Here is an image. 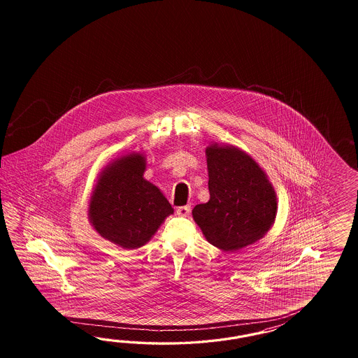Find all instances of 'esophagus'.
<instances>
[{"instance_id": "esophagus-1", "label": "esophagus", "mask_w": 358, "mask_h": 358, "mask_svg": "<svg viewBox=\"0 0 358 358\" xmlns=\"http://www.w3.org/2000/svg\"><path fill=\"white\" fill-rule=\"evenodd\" d=\"M176 213H177L178 217H187L189 213H190V206L177 207Z\"/></svg>"}]
</instances>
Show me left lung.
Wrapping results in <instances>:
<instances>
[{
	"mask_svg": "<svg viewBox=\"0 0 358 358\" xmlns=\"http://www.w3.org/2000/svg\"><path fill=\"white\" fill-rule=\"evenodd\" d=\"M206 160L210 199L193 208V219L210 244L235 253L268 234L277 194L265 171L238 147L210 143Z\"/></svg>",
	"mask_w": 358,
	"mask_h": 358,
	"instance_id": "obj_1",
	"label": "left lung"
}]
</instances>
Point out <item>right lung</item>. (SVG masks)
I'll return each mask as SVG.
<instances>
[{
    "instance_id": "1",
    "label": "right lung",
    "mask_w": 358,
    "mask_h": 358,
    "mask_svg": "<svg viewBox=\"0 0 358 358\" xmlns=\"http://www.w3.org/2000/svg\"><path fill=\"white\" fill-rule=\"evenodd\" d=\"M145 169L143 152L120 155L99 173L89 199L93 229L123 250L147 244L174 213L162 190L144 178Z\"/></svg>"
}]
</instances>
